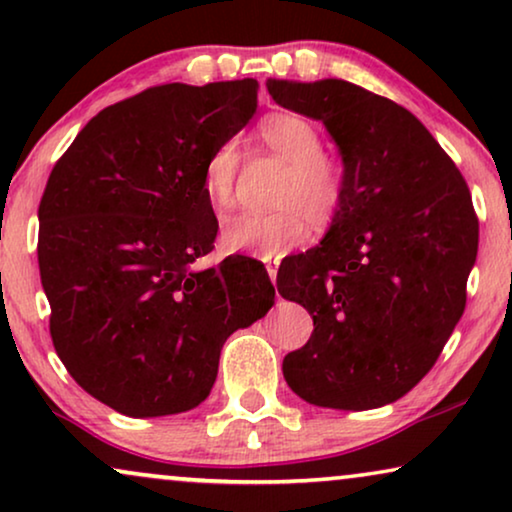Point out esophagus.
I'll return each mask as SVG.
<instances>
[{
	"instance_id": "obj_1",
	"label": "esophagus",
	"mask_w": 512,
	"mask_h": 512,
	"mask_svg": "<svg viewBox=\"0 0 512 512\" xmlns=\"http://www.w3.org/2000/svg\"><path fill=\"white\" fill-rule=\"evenodd\" d=\"M265 268H268V277H270V282L275 284V279H277V263H268V265H265Z\"/></svg>"
}]
</instances>
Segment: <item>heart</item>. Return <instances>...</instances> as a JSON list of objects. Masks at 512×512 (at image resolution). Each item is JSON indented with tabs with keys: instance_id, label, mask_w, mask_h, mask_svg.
I'll use <instances>...</instances> for the list:
<instances>
[{
	"instance_id": "heart-1",
	"label": "heart",
	"mask_w": 512,
	"mask_h": 512,
	"mask_svg": "<svg viewBox=\"0 0 512 512\" xmlns=\"http://www.w3.org/2000/svg\"><path fill=\"white\" fill-rule=\"evenodd\" d=\"M258 135L272 153L289 163L275 212H240L228 216L221 228V244L233 254L277 258L307 235V219L324 228L338 216L345 202V174L335 160L321 156L324 139L298 114H272L258 125ZM240 146L226 139L209 153L202 167V191L214 209L233 202Z\"/></svg>"
}]
</instances>
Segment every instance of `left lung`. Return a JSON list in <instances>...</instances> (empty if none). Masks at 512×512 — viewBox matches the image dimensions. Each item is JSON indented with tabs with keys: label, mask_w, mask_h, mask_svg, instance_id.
Segmentation results:
<instances>
[{
	"label": "left lung",
	"mask_w": 512,
	"mask_h": 512,
	"mask_svg": "<svg viewBox=\"0 0 512 512\" xmlns=\"http://www.w3.org/2000/svg\"><path fill=\"white\" fill-rule=\"evenodd\" d=\"M265 86L279 107L324 123L345 174L324 240L279 265L277 291L314 321L307 345L284 356V380L319 408H382L429 373L464 314L478 256L471 193L401 104L342 79Z\"/></svg>",
	"instance_id": "left-lung-1"
}]
</instances>
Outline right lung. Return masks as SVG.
Segmentation results:
<instances>
[{
	"instance_id": "right-lung-1",
	"label": "right lung",
	"mask_w": 512,
	"mask_h": 512,
	"mask_svg": "<svg viewBox=\"0 0 512 512\" xmlns=\"http://www.w3.org/2000/svg\"><path fill=\"white\" fill-rule=\"evenodd\" d=\"M256 107V79L149 88L90 118L48 177L39 272L55 352L121 415L198 408L223 342L275 305L258 261L195 268L219 230L202 167Z\"/></svg>"
}]
</instances>
